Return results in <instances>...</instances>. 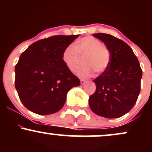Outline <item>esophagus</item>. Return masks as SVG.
Returning <instances> with one entry per match:
<instances>
[{
    "label": "esophagus",
    "instance_id": "obj_1",
    "mask_svg": "<svg viewBox=\"0 0 152 152\" xmlns=\"http://www.w3.org/2000/svg\"><path fill=\"white\" fill-rule=\"evenodd\" d=\"M80 81H81V84H84L85 83H86V81H85V80H83V79H81L80 80Z\"/></svg>",
    "mask_w": 152,
    "mask_h": 152
}]
</instances>
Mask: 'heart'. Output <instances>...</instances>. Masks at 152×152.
<instances>
[{"instance_id": "1", "label": "heart", "mask_w": 152, "mask_h": 152, "mask_svg": "<svg viewBox=\"0 0 152 152\" xmlns=\"http://www.w3.org/2000/svg\"><path fill=\"white\" fill-rule=\"evenodd\" d=\"M84 56L83 64L77 71L80 77L88 78L94 74L104 72L109 68L111 56L109 48L103 46L102 42L93 36H85L76 43L70 44L64 50L62 58L68 69L75 71L81 62V57Z\"/></svg>"}]
</instances>
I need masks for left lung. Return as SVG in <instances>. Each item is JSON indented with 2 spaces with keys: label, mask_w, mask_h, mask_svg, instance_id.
Here are the masks:
<instances>
[{
  "label": "left lung",
  "mask_w": 152,
  "mask_h": 152,
  "mask_svg": "<svg viewBox=\"0 0 152 152\" xmlns=\"http://www.w3.org/2000/svg\"><path fill=\"white\" fill-rule=\"evenodd\" d=\"M111 53L110 65L94 82L96 89L90 96L91 111L105 118H118L128 113L137 102L141 89L142 70L128 44L111 35L93 34Z\"/></svg>",
  "instance_id": "left-lung-1"
}]
</instances>
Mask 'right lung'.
I'll return each mask as SVG.
<instances>
[{
    "instance_id": "1",
    "label": "right lung",
    "mask_w": 152,
    "mask_h": 152,
    "mask_svg": "<svg viewBox=\"0 0 152 152\" xmlns=\"http://www.w3.org/2000/svg\"><path fill=\"white\" fill-rule=\"evenodd\" d=\"M79 35L53 36L28 47L15 67V86L25 107L48 115L61 109L66 94L80 85L62 58L64 50Z\"/></svg>"
}]
</instances>
